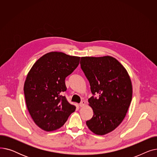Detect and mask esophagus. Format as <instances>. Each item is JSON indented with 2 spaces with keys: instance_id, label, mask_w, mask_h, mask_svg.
Returning a JSON list of instances; mask_svg holds the SVG:
<instances>
[{
  "instance_id": "obj_1",
  "label": "esophagus",
  "mask_w": 157,
  "mask_h": 157,
  "mask_svg": "<svg viewBox=\"0 0 157 157\" xmlns=\"http://www.w3.org/2000/svg\"><path fill=\"white\" fill-rule=\"evenodd\" d=\"M85 104H86V102H85V101H81V102H80V104H79V106H80V107H83V106L85 105Z\"/></svg>"
}]
</instances>
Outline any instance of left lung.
Instances as JSON below:
<instances>
[{"mask_svg":"<svg viewBox=\"0 0 157 157\" xmlns=\"http://www.w3.org/2000/svg\"><path fill=\"white\" fill-rule=\"evenodd\" d=\"M81 68L89 81L93 95L88 99L94 116L86 123L97 135L116 128L126 116L132 97V85L125 67L114 58H81Z\"/></svg>","mask_w":157,"mask_h":157,"instance_id":"1","label":"left lung"}]
</instances>
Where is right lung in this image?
Listing matches in <instances>:
<instances>
[{
	"label": "right lung",
	"instance_id": "1",
	"mask_svg": "<svg viewBox=\"0 0 157 157\" xmlns=\"http://www.w3.org/2000/svg\"><path fill=\"white\" fill-rule=\"evenodd\" d=\"M80 57L62 52H49L38 59L27 74L24 94L28 111L36 124L45 131L62 127L76 106L62 92L65 78L76 69Z\"/></svg>",
	"mask_w": 157,
	"mask_h": 157
}]
</instances>
